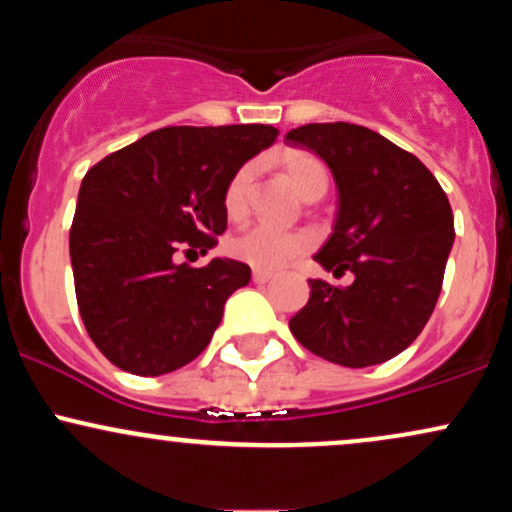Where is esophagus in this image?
I'll list each match as a JSON object with an SVG mask.
<instances>
[{
	"label": "esophagus",
	"instance_id": "34e87169",
	"mask_svg": "<svg viewBox=\"0 0 512 512\" xmlns=\"http://www.w3.org/2000/svg\"><path fill=\"white\" fill-rule=\"evenodd\" d=\"M269 279H272V272H262V269H255V272H252V281H255V284H267Z\"/></svg>",
	"mask_w": 512,
	"mask_h": 512
}]
</instances>
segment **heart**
I'll return each mask as SVG.
<instances>
[{"label":"heart","instance_id":"obj_1","mask_svg":"<svg viewBox=\"0 0 512 512\" xmlns=\"http://www.w3.org/2000/svg\"><path fill=\"white\" fill-rule=\"evenodd\" d=\"M286 173L293 180V185L301 190V195H310L317 187H325L330 182L325 163L313 154L305 151H286L281 156ZM255 178V168L240 166L228 180L226 190H223V211L228 219H243L248 211L250 202V185ZM310 248V238L303 233L281 231V228L269 226V223H257V226L245 228L243 233L228 240V252L236 260L250 264V267L262 269V272H274V269L284 267L293 257L303 255Z\"/></svg>","mask_w":512,"mask_h":512}]
</instances>
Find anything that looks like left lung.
I'll return each instance as SVG.
<instances>
[{"instance_id": "8db88e82", "label": "left lung", "mask_w": 512, "mask_h": 512, "mask_svg": "<svg viewBox=\"0 0 512 512\" xmlns=\"http://www.w3.org/2000/svg\"><path fill=\"white\" fill-rule=\"evenodd\" d=\"M286 142L315 151L339 190L334 233L315 260L351 286L310 279L293 337L325 361L366 368L419 337L443 286L455 223L433 173L383 134L349 122L303 125Z\"/></svg>"}]
</instances>
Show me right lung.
I'll return each mask as SVG.
<instances>
[{
	"mask_svg": "<svg viewBox=\"0 0 512 512\" xmlns=\"http://www.w3.org/2000/svg\"><path fill=\"white\" fill-rule=\"evenodd\" d=\"M276 137L272 125L163 127L88 168L69 255L88 337L117 368L163 375L207 349L250 267L175 255L219 243L228 180Z\"/></svg>",
	"mask_w": 512,
	"mask_h": 512,
	"instance_id": "1",
	"label": "right lung"
}]
</instances>
